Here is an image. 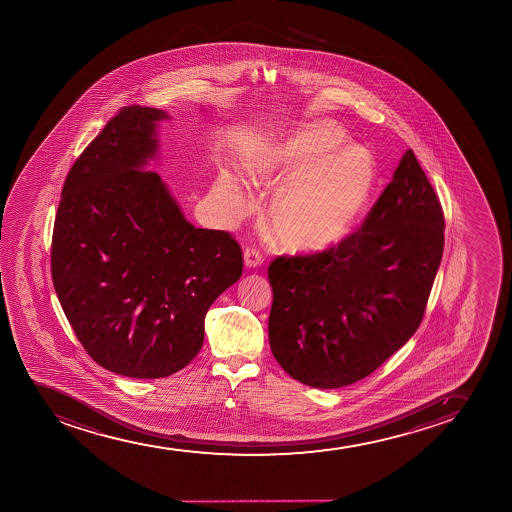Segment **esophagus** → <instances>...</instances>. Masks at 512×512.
<instances>
[{"label": "esophagus", "instance_id": "obj_1", "mask_svg": "<svg viewBox=\"0 0 512 512\" xmlns=\"http://www.w3.org/2000/svg\"><path fill=\"white\" fill-rule=\"evenodd\" d=\"M244 263L247 268H258L263 265V254L259 253L258 249L254 247H247L244 251Z\"/></svg>", "mask_w": 512, "mask_h": 512}]
</instances>
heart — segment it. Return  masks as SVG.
Segmentation results:
<instances>
[{
    "label": "heart",
    "mask_w": 512,
    "mask_h": 512,
    "mask_svg": "<svg viewBox=\"0 0 512 512\" xmlns=\"http://www.w3.org/2000/svg\"><path fill=\"white\" fill-rule=\"evenodd\" d=\"M347 133L331 121L306 124L259 148L246 169L256 184L282 183L270 206L280 246L292 253L324 251L340 244L364 217L376 188L377 162L369 148L345 143ZM220 183L244 203L241 179L222 172Z\"/></svg>",
    "instance_id": "b5f03b06"
}]
</instances>
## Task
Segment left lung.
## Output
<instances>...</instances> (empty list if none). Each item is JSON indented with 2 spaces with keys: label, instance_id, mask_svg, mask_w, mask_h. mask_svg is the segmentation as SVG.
I'll use <instances>...</instances> for the list:
<instances>
[{
  "label": "left lung",
  "instance_id": "1",
  "mask_svg": "<svg viewBox=\"0 0 512 512\" xmlns=\"http://www.w3.org/2000/svg\"><path fill=\"white\" fill-rule=\"evenodd\" d=\"M444 213L413 150L357 232L309 256H278L268 278L271 352L295 381L335 389L410 340L439 270Z\"/></svg>",
  "mask_w": 512,
  "mask_h": 512
}]
</instances>
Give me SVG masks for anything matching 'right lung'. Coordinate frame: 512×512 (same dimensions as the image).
I'll return each instance as SVG.
<instances>
[{
  "instance_id": "right-lung-1",
  "label": "right lung",
  "mask_w": 512,
  "mask_h": 512,
  "mask_svg": "<svg viewBox=\"0 0 512 512\" xmlns=\"http://www.w3.org/2000/svg\"><path fill=\"white\" fill-rule=\"evenodd\" d=\"M169 114L123 107L66 177L51 271L71 328L107 371L159 379L200 352L205 316L242 275L241 246L196 229L157 172V128Z\"/></svg>"
}]
</instances>
